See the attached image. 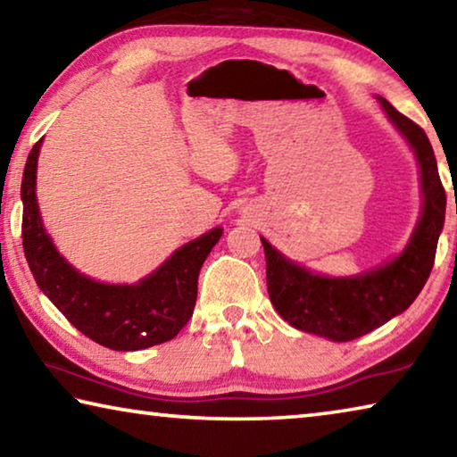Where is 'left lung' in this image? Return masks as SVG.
Instances as JSON below:
<instances>
[{"label":"left lung","instance_id":"left-lung-1","mask_svg":"<svg viewBox=\"0 0 457 457\" xmlns=\"http://www.w3.org/2000/svg\"><path fill=\"white\" fill-rule=\"evenodd\" d=\"M377 98L386 117L411 145L420 163L423 207L405 250L395 260L365 274L328 278L286 260L268 239L260 237L266 253L268 294L278 314L294 328L335 343L367 335L411 306L429 278L445 220V191L428 135L391 103Z\"/></svg>","mask_w":457,"mask_h":457}]
</instances>
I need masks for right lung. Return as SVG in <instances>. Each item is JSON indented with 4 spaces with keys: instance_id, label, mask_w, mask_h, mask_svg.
<instances>
[{
    "instance_id": "right-lung-1",
    "label": "right lung",
    "mask_w": 457,
    "mask_h": 457,
    "mask_svg": "<svg viewBox=\"0 0 457 457\" xmlns=\"http://www.w3.org/2000/svg\"><path fill=\"white\" fill-rule=\"evenodd\" d=\"M44 138L29 151L21 179V237L36 284L82 335L112 351H141L175 338L191 319L197 278L221 228L181 245L171 258L138 284H103L80 274L60 256L46 234L36 197L37 154Z\"/></svg>"
}]
</instances>
